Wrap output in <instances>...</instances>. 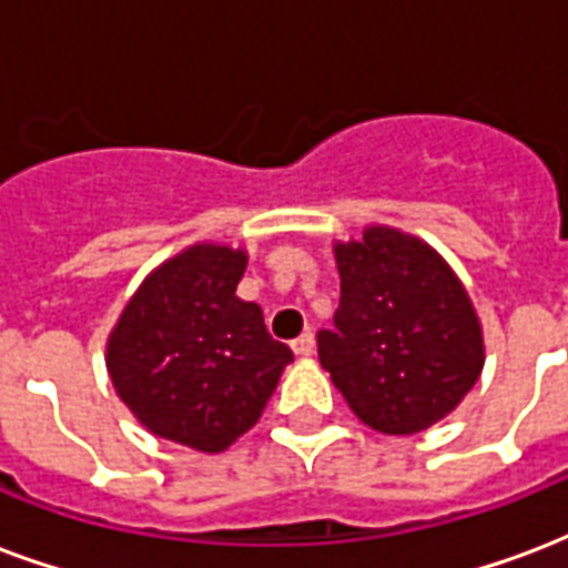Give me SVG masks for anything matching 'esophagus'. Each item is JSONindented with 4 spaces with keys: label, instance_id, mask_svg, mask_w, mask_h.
I'll list each match as a JSON object with an SVG mask.
<instances>
[{
    "label": "esophagus",
    "instance_id": "obj_1",
    "mask_svg": "<svg viewBox=\"0 0 568 568\" xmlns=\"http://www.w3.org/2000/svg\"><path fill=\"white\" fill-rule=\"evenodd\" d=\"M292 349H295V356H313V349H316V337L310 332H304L301 337L292 341Z\"/></svg>",
    "mask_w": 568,
    "mask_h": 568
}]
</instances>
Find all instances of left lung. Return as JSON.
<instances>
[{
  "instance_id": "left-lung-1",
  "label": "left lung",
  "mask_w": 568,
  "mask_h": 568,
  "mask_svg": "<svg viewBox=\"0 0 568 568\" xmlns=\"http://www.w3.org/2000/svg\"><path fill=\"white\" fill-rule=\"evenodd\" d=\"M341 304L322 328V368L365 426L414 435L463 402L484 368L475 307L423 240L368 227L334 246Z\"/></svg>"
}]
</instances>
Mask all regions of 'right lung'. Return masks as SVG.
I'll list each match as a JSON object with an SVG mask.
<instances>
[{"label": "right lung", "mask_w": 568, "mask_h": 568, "mask_svg": "<svg viewBox=\"0 0 568 568\" xmlns=\"http://www.w3.org/2000/svg\"><path fill=\"white\" fill-rule=\"evenodd\" d=\"M243 271V248H185L145 276L109 334L112 386L158 438L222 453L258 423L295 358L258 304L236 297Z\"/></svg>", "instance_id": "obj_1"}]
</instances>
